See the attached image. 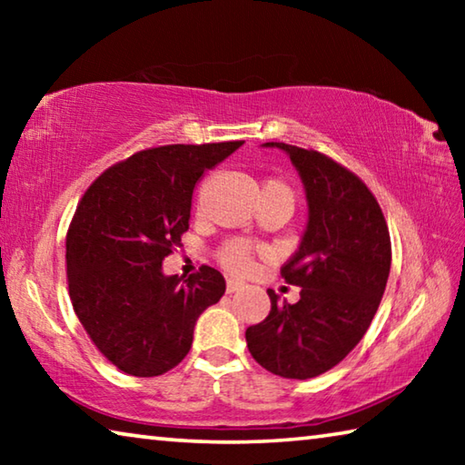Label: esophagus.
Wrapping results in <instances>:
<instances>
[{"instance_id":"1","label":"esophagus","mask_w":465,"mask_h":465,"mask_svg":"<svg viewBox=\"0 0 465 465\" xmlns=\"http://www.w3.org/2000/svg\"><path fill=\"white\" fill-rule=\"evenodd\" d=\"M243 287V282H240V281H233V279H230L227 281V293H235V291H240Z\"/></svg>"}]
</instances>
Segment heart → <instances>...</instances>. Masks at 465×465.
<instances>
[{
    "instance_id": "1",
    "label": "heart",
    "mask_w": 465,
    "mask_h": 465,
    "mask_svg": "<svg viewBox=\"0 0 465 465\" xmlns=\"http://www.w3.org/2000/svg\"><path fill=\"white\" fill-rule=\"evenodd\" d=\"M264 193L282 194V196H287V199L293 201V193H291V188L285 183H281V180H266L262 186V194ZM219 261H222L225 269L232 272L248 271L250 261H252V246L246 240L225 242L222 250H219Z\"/></svg>"
}]
</instances>
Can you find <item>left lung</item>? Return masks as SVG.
<instances>
[{"label": "left lung", "mask_w": 465, "mask_h": 465, "mask_svg": "<svg viewBox=\"0 0 465 465\" xmlns=\"http://www.w3.org/2000/svg\"><path fill=\"white\" fill-rule=\"evenodd\" d=\"M279 147L299 172L308 225L281 274L302 287L297 303L269 289L271 312L246 330L250 355L266 371L310 380L341 361L365 336L390 277L391 243L380 203L363 180L328 155Z\"/></svg>", "instance_id": "8db88e82"}]
</instances>
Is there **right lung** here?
Segmentation results:
<instances>
[{"label": "right lung", "instance_id": "add662e5", "mask_svg": "<svg viewBox=\"0 0 465 465\" xmlns=\"http://www.w3.org/2000/svg\"><path fill=\"white\" fill-rule=\"evenodd\" d=\"M243 141L162 145L131 155L94 180L69 225L67 282L96 349L121 371L155 377L183 361L194 324L225 293L223 274L201 266L163 274V258L188 230L193 191Z\"/></svg>", "mask_w": 465, "mask_h": 465}]
</instances>
